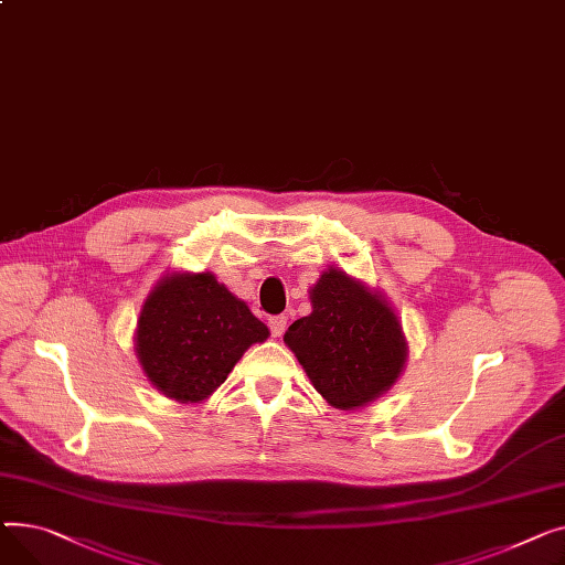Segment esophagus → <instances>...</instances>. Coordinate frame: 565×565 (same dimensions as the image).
Returning <instances> with one entry per match:
<instances>
[{"mask_svg": "<svg viewBox=\"0 0 565 565\" xmlns=\"http://www.w3.org/2000/svg\"><path fill=\"white\" fill-rule=\"evenodd\" d=\"M269 328L274 338H282V333L287 330V317L285 315H276L269 319Z\"/></svg>", "mask_w": 565, "mask_h": 565, "instance_id": "1", "label": "esophagus"}]
</instances>
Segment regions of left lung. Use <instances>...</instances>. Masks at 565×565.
Instances as JSON below:
<instances>
[{
	"label": "left lung",
	"instance_id": "8db88e82",
	"mask_svg": "<svg viewBox=\"0 0 565 565\" xmlns=\"http://www.w3.org/2000/svg\"><path fill=\"white\" fill-rule=\"evenodd\" d=\"M312 312L296 319L285 344L323 399L342 411L367 406L402 376L408 344L385 298L330 267L310 289Z\"/></svg>",
	"mask_w": 565,
	"mask_h": 565
}]
</instances>
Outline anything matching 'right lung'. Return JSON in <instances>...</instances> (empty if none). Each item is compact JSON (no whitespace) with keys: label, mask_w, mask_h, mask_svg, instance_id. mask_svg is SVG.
I'll return each mask as SVG.
<instances>
[{"label":"right lung","mask_w":565,"mask_h":565,"mask_svg":"<svg viewBox=\"0 0 565 565\" xmlns=\"http://www.w3.org/2000/svg\"><path fill=\"white\" fill-rule=\"evenodd\" d=\"M269 338L214 274H166L139 315L135 351L148 381L180 404H201L250 344Z\"/></svg>","instance_id":"1"}]
</instances>
